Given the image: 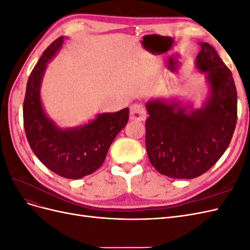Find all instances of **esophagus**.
<instances>
[{
    "instance_id": "1",
    "label": "esophagus",
    "mask_w": 250,
    "mask_h": 250,
    "mask_svg": "<svg viewBox=\"0 0 250 250\" xmlns=\"http://www.w3.org/2000/svg\"><path fill=\"white\" fill-rule=\"evenodd\" d=\"M129 119L130 121H145L146 120V110L142 105L134 104L130 106V112H129Z\"/></svg>"
}]
</instances>
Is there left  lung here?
Instances as JSON below:
<instances>
[{"label":"left lung","instance_id":"left-lung-1","mask_svg":"<svg viewBox=\"0 0 250 250\" xmlns=\"http://www.w3.org/2000/svg\"><path fill=\"white\" fill-rule=\"evenodd\" d=\"M195 67L206 75L201 106L156 97L146 104V149L163 175L192 179L206 173L228 149L237 123V89L232 74L208 42H199Z\"/></svg>","mask_w":250,"mask_h":250}]
</instances>
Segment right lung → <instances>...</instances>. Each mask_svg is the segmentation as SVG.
<instances>
[{
	"label": "right lung",
	"mask_w": 250,
	"mask_h": 250,
	"mask_svg": "<svg viewBox=\"0 0 250 250\" xmlns=\"http://www.w3.org/2000/svg\"><path fill=\"white\" fill-rule=\"evenodd\" d=\"M64 40L62 36L53 42L30 74L22 115L27 140L37 158L58 175L79 179L101 167L112 141L128 123L129 108L98 113L75 127H60L48 116L42 101V83L48 63Z\"/></svg>",
	"instance_id": "1"
}]
</instances>
